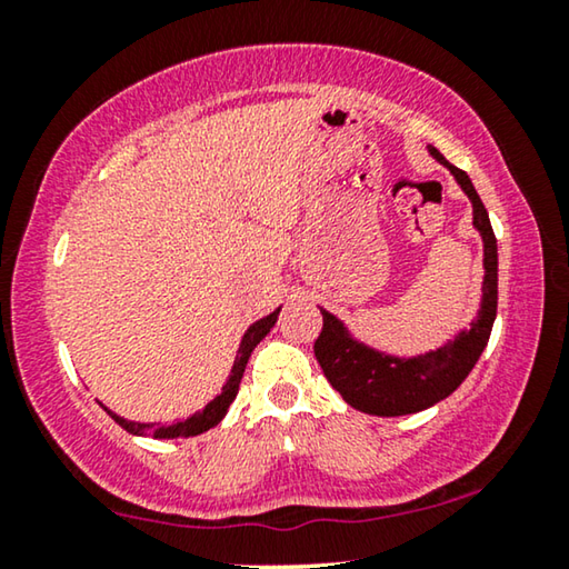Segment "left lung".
Returning <instances> with one entry per match:
<instances>
[{
  "label": "left lung",
  "instance_id": "1",
  "mask_svg": "<svg viewBox=\"0 0 569 569\" xmlns=\"http://www.w3.org/2000/svg\"><path fill=\"white\" fill-rule=\"evenodd\" d=\"M427 150L439 166H445L455 176L459 188L471 200V216H475L471 223L485 243L481 303L469 329H461L445 346L419 356H393L366 346L356 339L339 316L321 308L323 329L313 343L316 359L343 401L363 413H373V417L417 413L455 393L479 361L497 319V238L487 208L465 170L451 166L437 148L429 146Z\"/></svg>",
  "mask_w": 569,
  "mask_h": 569
}]
</instances>
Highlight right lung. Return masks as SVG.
I'll use <instances>...</instances> for the list:
<instances>
[{"label":"right lung","instance_id":"right-lung-1","mask_svg":"<svg viewBox=\"0 0 569 569\" xmlns=\"http://www.w3.org/2000/svg\"><path fill=\"white\" fill-rule=\"evenodd\" d=\"M278 313H281V306L276 308L273 313L263 316V319H258L256 323L248 326V331L243 333V339H240L238 346V353H236V361H233V369H230V377L223 383V391L218 393L213 401L206 403V409H200L192 413V417L182 419V421H172V423H140V421H132V419H124L120 413H114L112 409L104 407L102 401H98L100 407L110 413V417L120 423L124 431H130V435H146L152 439H178V437H198L203 435V431L213 429L216 423L223 421V417L230 409V403H233L238 387H240V379H243V371H246V363L250 359V353L258 343H261L268 331L273 329L276 321H278Z\"/></svg>","mask_w":569,"mask_h":569}]
</instances>
